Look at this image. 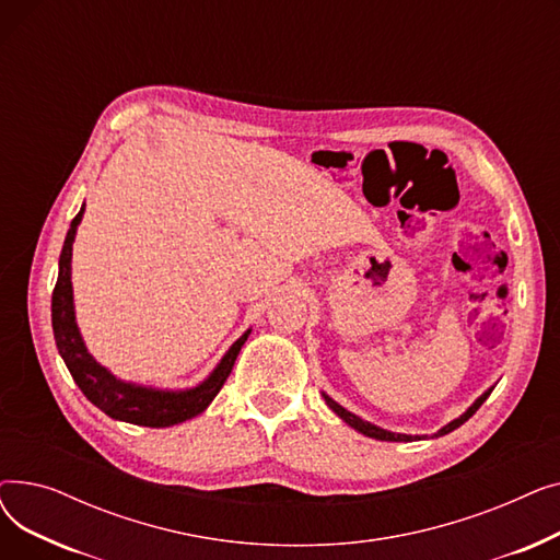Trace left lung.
<instances>
[{
    "instance_id": "8db88e82",
    "label": "left lung",
    "mask_w": 560,
    "mask_h": 560,
    "mask_svg": "<svg viewBox=\"0 0 560 560\" xmlns=\"http://www.w3.org/2000/svg\"><path fill=\"white\" fill-rule=\"evenodd\" d=\"M490 393H492V388H488L472 406H469L465 413L460 416V418H456V420H452L450 424H445L443 429H440L438 433H433V438H440V435H445V433H450V431H454V429H458L460 424H465L469 418H472L477 410H479V406L490 397ZM322 397H325V401H327V406L334 410V413L342 420V422H347L351 429H357L359 433H363V435H368V438H374V440H388V443H413V440H424L427 435H408V433H395V431H388V429H381V427H376V424H372V422H365V420H361L359 416H354V413H349L347 408H342L338 401H334L327 393H322Z\"/></svg>"
}]
</instances>
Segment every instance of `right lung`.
<instances>
[{
    "instance_id": "right-lung-1",
    "label": "right lung",
    "mask_w": 560,
    "mask_h": 560,
    "mask_svg": "<svg viewBox=\"0 0 560 560\" xmlns=\"http://www.w3.org/2000/svg\"><path fill=\"white\" fill-rule=\"evenodd\" d=\"M83 209L72 220L61 258H58V279L51 292V327L54 340L58 347V354L66 361L74 384L81 393L91 399L100 410L113 420L138 424V427H152L163 429L186 422L199 413H203L209 404L215 399L220 388L224 386L226 376L233 370L235 359L241 354V347L245 345L252 329H247L238 340H235L215 370L206 376L199 386L186 390H161L152 386H138L131 381L117 378L110 370L93 359L88 351L81 331L77 327L74 315V295H72V243L77 235V226L81 224Z\"/></svg>"
}]
</instances>
